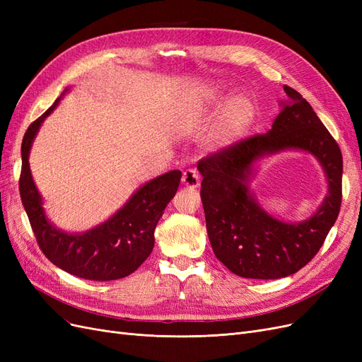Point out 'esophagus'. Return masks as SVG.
Masks as SVG:
<instances>
[{"label": "esophagus", "mask_w": 362, "mask_h": 362, "mask_svg": "<svg viewBox=\"0 0 362 362\" xmlns=\"http://www.w3.org/2000/svg\"><path fill=\"white\" fill-rule=\"evenodd\" d=\"M201 182V177L199 173L196 172L194 169H185L182 173V184L185 187H190V189H196Z\"/></svg>", "instance_id": "1"}]
</instances>
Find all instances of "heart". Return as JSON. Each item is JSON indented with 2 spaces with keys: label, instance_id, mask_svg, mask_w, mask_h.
Instances as JSON below:
<instances>
[{
  "label": "heart",
  "instance_id": "heart-1",
  "mask_svg": "<svg viewBox=\"0 0 362 362\" xmlns=\"http://www.w3.org/2000/svg\"><path fill=\"white\" fill-rule=\"evenodd\" d=\"M226 98V93L218 89H210L202 96L199 107L202 110H210L213 107L221 105ZM258 110L257 104L250 96L240 95L233 98L218 116L213 131V144L217 148H225L235 144L242 139L250 127L254 125Z\"/></svg>",
  "mask_w": 362,
  "mask_h": 362
}]
</instances>
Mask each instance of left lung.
Here are the masks:
<instances>
[{"mask_svg": "<svg viewBox=\"0 0 362 362\" xmlns=\"http://www.w3.org/2000/svg\"><path fill=\"white\" fill-rule=\"evenodd\" d=\"M287 101L266 134H257L204 157L201 199L214 255L242 278L279 279L315 257L341 206L343 157L329 131L299 92L284 86ZM284 148L313 153L328 178V194L314 216L286 224L266 214L248 192L253 163Z\"/></svg>", "mask_w": 362, "mask_h": 362, "instance_id": "left-lung-1", "label": "left lung"}]
</instances>
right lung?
<instances>
[{"label":"right lung","instance_id":"obj_1","mask_svg":"<svg viewBox=\"0 0 362 362\" xmlns=\"http://www.w3.org/2000/svg\"><path fill=\"white\" fill-rule=\"evenodd\" d=\"M60 98L28 127L23 140L19 193L31 229L45 257L71 275L90 281L125 278L151 255L156 226L164 208L178 190L181 170H170L141 185L117 213L90 231L83 234L60 231L49 223L43 211L42 198L28 164L30 148L39 127L56 108Z\"/></svg>","mask_w":362,"mask_h":362}]
</instances>
